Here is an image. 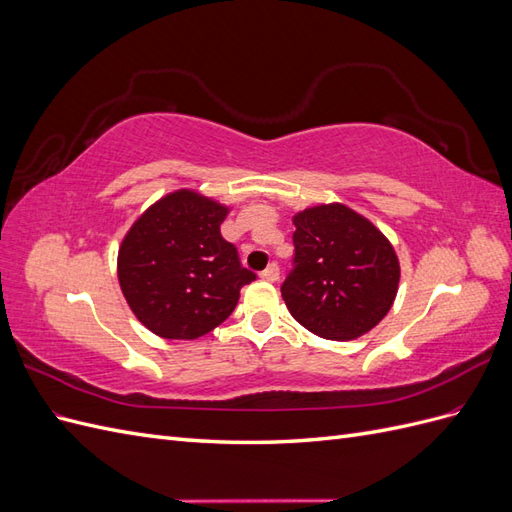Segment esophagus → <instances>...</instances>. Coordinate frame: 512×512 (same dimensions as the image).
I'll list each match as a JSON object with an SVG mask.
<instances>
[{"label": "esophagus", "instance_id": "1", "mask_svg": "<svg viewBox=\"0 0 512 512\" xmlns=\"http://www.w3.org/2000/svg\"><path fill=\"white\" fill-rule=\"evenodd\" d=\"M260 277H262V280H265V282H277V280H280V267H277L275 262H271V265L260 273Z\"/></svg>", "mask_w": 512, "mask_h": 512}]
</instances>
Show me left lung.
<instances>
[{
  "instance_id": "1",
  "label": "left lung",
  "mask_w": 512,
  "mask_h": 512,
  "mask_svg": "<svg viewBox=\"0 0 512 512\" xmlns=\"http://www.w3.org/2000/svg\"><path fill=\"white\" fill-rule=\"evenodd\" d=\"M294 260L282 284L292 318L318 337L346 342L389 314L399 260L382 232L346 205L309 207L292 218Z\"/></svg>"
}]
</instances>
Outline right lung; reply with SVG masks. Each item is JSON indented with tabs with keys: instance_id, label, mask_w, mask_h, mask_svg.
Masks as SVG:
<instances>
[{
	"instance_id": "obj_1",
	"label": "right lung",
	"mask_w": 512,
	"mask_h": 512,
	"mask_svg": "<svg viewBox=\"0 0 512 512\" xmlns=\"http://www.w3.org/2000/svg\"><path fill=\"white\" fill-rule=\"evenodd\" d=\"M228 207L192 190L151 205L121 241L117 275L134 316L164 339H196L222 324L256 280L220 224Z\"/></svg>"
}]
</instances>
